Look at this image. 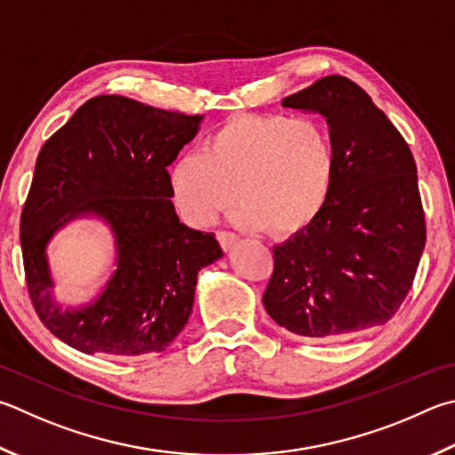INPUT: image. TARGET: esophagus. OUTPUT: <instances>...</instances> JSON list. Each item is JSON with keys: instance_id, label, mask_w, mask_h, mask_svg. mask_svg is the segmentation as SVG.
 I'll list each match as a JSON object with an SVG mask.
<instances>
[{"instance_id": "obj_1", "label": "esophagus", "mask_w": 455, "mask_h": 455, "mask_svg": "<svg viewBox=\"0 0 455 455\" xmlns=\"http://www.w3.org/2000/svg\"><path fill=\"white\" fill-rule=\"evenodd\" d=\"M217 238L222 246V251H230L238 243V236L235 233H228V230H219Z\"/></svg>"}]
</instances>
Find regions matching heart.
Here are the masks:
<instances>
[{"instance_id":"heart-1","label":"heart","mask_w":455,"mask_h":455,"mask_svg":"<svg viewBox=\"0 0 455 455\" xmlns=\"http://www.w3.org/2000/svg\"><path fill=\"white\" fill-rule=\"evenodd\" d=\"M336 169L332 137L320 123L238 113L206 137L203 155L172 163L169 185L188 225H211L238 195V225L292 236L324 211Z\"/></svg>"}]
</instances>
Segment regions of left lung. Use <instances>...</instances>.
Segmentation results:
<instances>
[{
	"instance_id": "left-lung-1",
	"label": "left lung",
	"mask_w": 455,
	"mask_h": 455,
	"mask_svg": "<svg viewBox=\"0 0 455 455\" xmlns=\"http://www.w3.org/2000/svg\"><path fill=\"white\" fill-rule=\"evenodd\" d=\"M283 107L326 119L338 169L320 217L272 249L264 308L312 340L386 324L410 292L426 244L410 147L348 77H322Z\"/></svg>"
}]
</instances>
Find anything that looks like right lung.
<instances>
[{
	"mask_svg": "<svg viewBox=\"0 0 455 455\" xmlns=\"http://www.w3.org/2000/svg\"><path fill=\"white\" fill-rule=\"evenodd\" d=\"M203 115L135 99H89L41 147L20 238L28 291L53 336L85 354L163 352L191 316L199 270L222 256L212 233L188 228L171 201L169 164L199 133ZM95 216L116 238L118 267L91 305L52 299L46 244L76 218Z\"/></svg>",
	"mask_w": 455,
	"mask_h": 455,
	"instance_id": "1",
	"label": "right lung"
}]
</instances>
